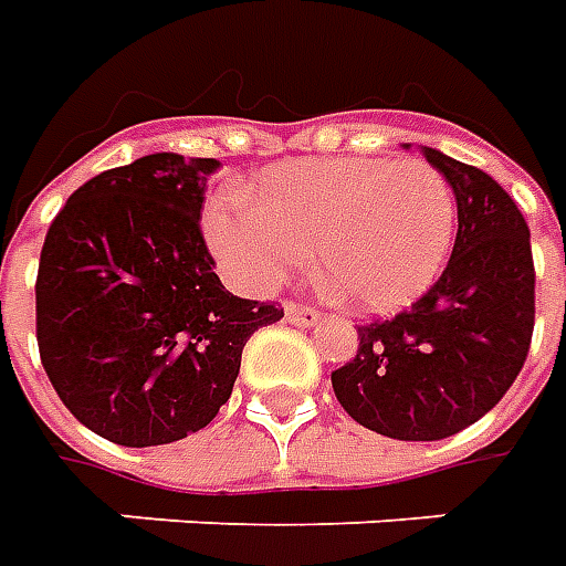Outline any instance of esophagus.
Instances as JSON below:
<instances>
[{
    "label": "esophagus",
    "instance_id": "1",
    "mask_svg": "<svg viewBox=\"0 0 566 566\" xmlns=\"http://www.w3.org/2000/svg\"><path fill=\"white\" fill-rule=\"evenodd\" d=\"M284 315H287V321L296 324V327H312V324H318L321 321V315L315 308L306 306V303H294V300L284 303Z\"/></svg>",
    "mask_w": 566,
    "mask_h": 566
}]
</instances>
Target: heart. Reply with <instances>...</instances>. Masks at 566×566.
<instances>
[{"label": "heart", "mask_w": 566, "mask_h": 566, "mask_svg": "<svg viewBox=\"0 0 566 566\" xmlns=\"http://www.w3.org/2000/svg\"><path fill=\"white\" fill-rule=\"evenodd\" d=\"M454 190L424 160L294 163L263 178L254 202L223 193L206 211V239L230 279L272 287L308 260L357 312H394L424 294L454 239Z\"/></svg>", "instance_id": "obj_1"}]
</instances>
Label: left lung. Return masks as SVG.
Returning <instances> with one entry per match:
<instances>
[{"label": "left lung", "mask_w": 566, "mask_h": 566, "mask_svg": "<svg viewBox=\"0 0 566 566\" xmlns=\"http://www.w3.org/2000/svg\"><path fill=\"white\" fill-rule=\"evenodd\" d=\"M458 199V235L430 291L391 321L357 327L333 394L381 437L446 439L500 403L534 336V254L524 214L482 169L421 148Z\"/></svg>", "instance_id": "left-lung-1"}]
</instances>
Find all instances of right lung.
Here are the masks:
<instances>
[{
    "mask_svg": "<svg viewBox=\"0 0 566 566\" xmlns=\"http://www.w3.org/2000/svg\"><path fill=\"white\" fill-rule=\"evenodd\" d=\"M211 157L148 154L81 185L44 235L35 339L81 424L145 449L218 416L251 333L284 308L233 296L199 214Z\"/></svg>",
    "mask_w": 566,
    "mask_h": 566,
    "instance_id": "1",
    "label": "right lung"
}]
</instances>
